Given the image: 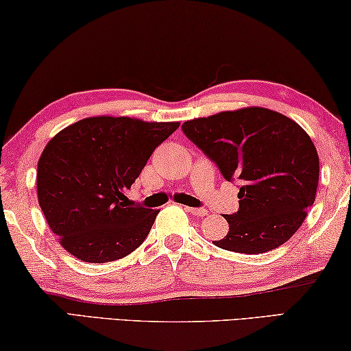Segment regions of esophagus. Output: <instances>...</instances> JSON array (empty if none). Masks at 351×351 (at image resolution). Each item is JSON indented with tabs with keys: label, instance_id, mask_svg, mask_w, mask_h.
<instances>
[{
	"label": "esophagus",
	"instance_id": "esophagus-1",
	"mask_svg": "<svg viewBox=\"0 0 351 351\" xmlns=\"http://www.w3.org/2000/svg\"><path fill=\"white\" fill-rule=\"evenodd\" d=\"M186 211L191 213L192 216H197V217L205 216V214H208L206 209H203V208H191V206H186Z\"/></svg>",
	"mask_w": 351,
	"mask_h": 351
}]
</instances>
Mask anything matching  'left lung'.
<instances>
[{"label":"left lung","mask_w":351,"mask_h":351,"mask_svg":"<svg viewBox=\"0 0 351 351\" xmlns=\"http://www.w3.org/2000/svg\"><path fill=\"white\" fill-rule=\"evenodd\" d=\"M182 130L227 181L241 182L238 213L226 214L228 233L213 243L232 252L263 254L289 241L315 202L320 175L306 130L263 107L189 119Z\"/></svg>","instance_id":"1"}]
</instances>
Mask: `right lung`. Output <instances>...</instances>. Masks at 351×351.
<instances>
[{"label": "right lung", "mask_w": 351, "mask_h": 351, "mask_svg": "<svg viewBox=\"0 0 351 351\" xmlns=\"http://www.w3.org/2000/svg\"><path fill=\"white\" fill-rule=\"evenodd\" d=\"M180 123L91 117L50 140L38 162V200L60 244L86 263L134 252L159 209L125 197L153 151Z\"/></svg>", "instance_id": "right-lung-1"}]
</instances>
